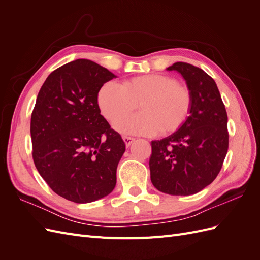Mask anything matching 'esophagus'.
I'll use <instances>...</instances> for the list:
<instances>
[{"label":"esophagus","mask_w":260,"mask_h":260,"mask_svg":"<svg viewBox=\"0 0 260 260\" xmlns=\"http://www.w3.org/2000/svg\"><path fill=\"white\" fill-rule=\"evenodd\" d=\"M122 139H123L124 143H125V145H127V146H129V145L133 142V141H135V138L128 137V136H123V137H122Z\"/></svg>","instance_id":"obj_1"}]
</instances>
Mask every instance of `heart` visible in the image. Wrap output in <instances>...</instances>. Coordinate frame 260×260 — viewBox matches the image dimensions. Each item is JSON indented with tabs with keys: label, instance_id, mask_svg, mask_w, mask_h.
<instances>
[{
	"label": "heart",
	"instance_id": "obj_1",
	"mask_svg": "<svg viewBox=\"0 0 260 260\" xmlns=\"http://www.w3.org/2000/svg\"><path fill=\"white\" fill-rule=\"evenodd\" d=\"M99 106L107 120L115 122L131 114L139 104L141 113L115 123L122 133L155 136L176 132L190 116L192 95L174 77L151 74L130 78L122 84L106 82L98 95Z\"/></svg>",
	"mask_w": 260,
	"mask_h": 260
}]
</instances>
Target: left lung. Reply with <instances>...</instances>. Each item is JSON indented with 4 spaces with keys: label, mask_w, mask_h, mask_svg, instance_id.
<instances>
[{
    "label": "left lung",
    "mask_w": 260,
    "mask_h": 260,
    "mask_svg": "<svg viewBox=\"0 0 260 260\" xmlns=\"http://www.w3.org/2000/svg\"><path fill=\"white\" fill-rule=\"evenodd\" d=\"M167 69L183 76L192 108L179 130L152 141L151 180L162 193L191 195L209 185L221 170L229 147L228 115L215 80L203 69L183 61Z\"/></svg>",
    "instance_id": "left-lung-1"
}]
</instances>
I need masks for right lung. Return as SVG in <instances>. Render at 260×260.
<instances>
[{
    "label": "right lung",
    "mask_w": 260,
    "mask_h": 260,
    "mask_svg": "<svg viewBox=\"0 0 260 260\" xmlns=\"http://www.w3.org/2000/svg\"><path fill=\"white\" fill-rule=\"evenodd\" d=\"M115 77L92 60L76 59L51 73L38 94L32 158L45 182L68 201H98L116 185L125 144L98 103L101 88Z\"/></svg>",
    "instance_id": "obj_1"
}]
</instances>
